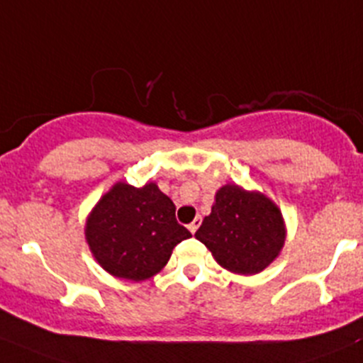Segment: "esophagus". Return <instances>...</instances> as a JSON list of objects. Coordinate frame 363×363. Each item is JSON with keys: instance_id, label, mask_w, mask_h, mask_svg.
I'll use <instances>...</instances> for the list:
<instances>
[{"instance_id": "obj_1", "label": "esophagus", "mask_w": 363, "mask_h": 363, "mask_svg": "<svg viewBox=\"0 0 363 363\" xmlns=\"http://www.w3.org/2000/svg\"><path fill=\"white\" fill-rule=\"evenodd\" d=\"M200 223H202V220H200V218H199V216H196V218H195V220H193V221H191V223H189V225H188L189 232H191V234H195V232H196V228H199V227H200Z\"/></svg>"}]
</instances>
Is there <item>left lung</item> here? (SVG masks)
<instances>
[{
  "instance_id": "1",
  "label": "left lung",
  "mask_w": 363,
  "mask_h": 363,
  "mask_svg": "<svg viewBox=\"0 0 363 363\" xmlns=\"http://www.w3.org/2000/svg\"><path fill=\"white\" fill-rule=\"evenodd\" d=\"M214 199L195 238L225 269L238 275L260 273L279 257L286 241L280 209L262 193L235 184H225Z\"/></svg>"
}]
</instances>
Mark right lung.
<instances>
[{
    "label": "right lung",
    "instance_id": "right-lung-1",
    "mask_svg": "<svg viewBox=\"0 0 363 363\" xmlns=\"http://www.w3.org/2000/svg\"><path fill=\"white\" fill-rule=\"evenodd\" d=\"M97 262L117 279L142 282L167 266L189 230L175 220V206L154 182L135 188L117 182L97 202L84 228Z\"/></svg>",
    "mask_w": 363,
    "mask_h": 363
}]
</instances>
